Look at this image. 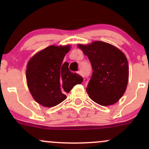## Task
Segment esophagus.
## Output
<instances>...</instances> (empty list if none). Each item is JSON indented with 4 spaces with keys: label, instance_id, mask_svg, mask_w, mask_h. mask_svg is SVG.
<instances>
[{
    "label": "esophagus",
    "instance_id": "esophagus-1",
    "mask_svg": "<svg viewBox=\"0 0 149 149\" xmlns=\"http://www.w3.org/2000/svg\"><path fill=\"white\" fill-rule=\"evenodd\" d=\"M78 73H79V74H80L81 75V76H83V77H84V73H83V72H82V70H79V72H78Z\"/></svg>",
    "mask_w": 149,
    "mask_h": 149
}]
</instances>
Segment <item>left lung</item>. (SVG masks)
<instances>
[{
    "instance_id": "1",
    "label": "left lung",
    "mask_w": 149,
    "mask_h": 149,
    "mask_svg": "<svg viewBox=\"0 0 149 149\" xmlns=\"http://www.w3.org/2000/svg\"><path fill=\"white\" fill-rule=\"evenodd\" d=\"M79 47L88 56L92 67L86 88L88 97L102 106L116 103L124 94L128 81L125 55L115 47L101 41L79 45Z\"/></svg>"
}]
</instances>
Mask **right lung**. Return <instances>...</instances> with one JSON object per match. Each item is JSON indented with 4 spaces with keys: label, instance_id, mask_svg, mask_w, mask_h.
I'll return each mask as SVG.
<instances>
[{
    "label": "right lung",
    "instance_id": "obj_1",
    "mask_svg": "<svg viewBox=\"0 0 149 149\" xmlns=\"http://www.w3.org/2000/svg\"><path fill=\"white\" fill-rule=\"evenodd\" d=\"M69 49V46H49L29 61L26 71L29 89L42 106L52 107L62 102L65 94L83 81L80 75L69 70L68 63H63Z\"/></svg>",
    "mask_w": 149,
    "mask_h": 149
}]
</instances>
